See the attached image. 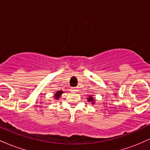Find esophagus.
I'll return each instance as SVG.
<instances>
[{"mask_svg": "<svg viewBox=\"0 0 150 150\" xmlns=\"http://www.w3.org/2000/svg\"><path fill=\"white\" fill-rule=\"evenodd\" d=\"M71 91L72 92H75L77 91V89H75V88H73L71 89Z\"/></svg>", "mask_w": 150, "mask_h": 150, "instance_id": "1", "label": "esophagus"}]
</instances>
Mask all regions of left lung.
<instances>
[{"label": "left lung", "mask_w": 150, "mask_h": 150, "mask_svg": "<svg viewBox=\"0 0 150 150\" xmlns=\"http://www.w3.org/2000/svg\"><path fill=\"white\" fill-rule=\"evenodd\" d=\"M87 101H88L89 102H92V104H95V99L93 97V95H90L89 97H87Z\"/></svg>", "instance_id": "obj_1"}]
</instances>
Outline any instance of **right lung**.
<instances>
[{
  "mask_svg": "<svg viewBox=\"0 0 150 150\" xmlns=\"http://www.w3.org/2000/svg\"><path fill=\"white\" fill-rule=\"evenodd\" d=\"M63 93H64V92L62 90H59V91H57L56 93H55L54 96H53V98H54L55 100H58V99H59L60 97H61L62 94Z\"/></svg>",
  "mask_w": 150,
  "mask_h": 150,
  "instance_id": "1",
  "label": "right lung"
}]
</instances>
